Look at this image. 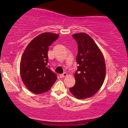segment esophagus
<instances>
[{
	"label": "esophagus",
	"instance_id": "34e87169",
	"mask_svg": "<svg viewBox=\"0 0 128 128\" xmlns=\"http://www.w3.org/2000/svg\"><path fill=\"white\" fill-rule=\"evenodd\" d=\"M67 76V74L66 73H62V74H60V77L61 78H64V77H66V76Z\"/></svg>",
	"mask_w": 128,
	"mask_h": 128
}]
</instances>
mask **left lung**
<instances>
[{"mask_svg": "<svg viewBox=\"0 0 128 128\" xmlns=\"http://www.w3.org/2000/svg\"><path fill=\"white\" fill-rule=\"evenodd\" d=\"M72 36L78 43L76 60L78 66L74 73L75 85L70 88V91L78 99H86L94 95L104 83L106 74L105 60L88 35L82 32Z\"/></svg>", "mask_w": 128, "mask_h": 128, "instance_id": "left-lung-1", "label": "left lung"}]
</instances>
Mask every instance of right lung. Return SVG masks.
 <instances>
[{
	"instance_id": "obj_1",
	"label": "right lung",
	"mask_w": 128,
	"mask_h": 128,
	"mask_svg": "<svg viewBox=\"0 0 128 128\" xmlns=\"http://www.w3.org/2000/svg\"><path fill=\"white\" fill-rule=\"evenodd\" d=\"M59 35L49 32L36 36L27 46L20 65L22 81L29 91L41 94L49 91L57 76L48 65L49 46Z\"/></svg>"
}]
</instances>
